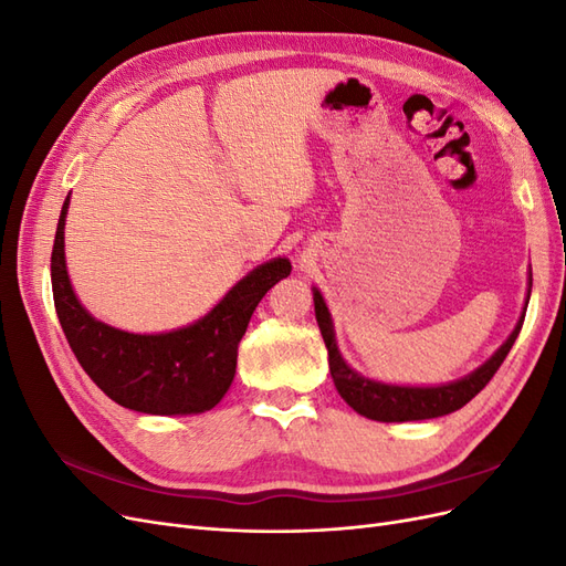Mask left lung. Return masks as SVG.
I'll list each match as a JSON object with an SVG mask.
<instances>
[{"label":"left lung","mask_w":566,"mask_h":566,"mask_svg":"<svg viewBox=\"0 0 566 566\" xmlns=\"http://www.w3.org/2000/svg\"><path fill=\"white\" fill-rule=\"evenodd\" d=\"M314 290V312L318 328L325 342V349H328V364H331V375L333 382L339 391V397L345 399L358 416L378 420V422H408V420H430V418H441L449 416L453 410L462 408L468 401H472L479 391H482L489 380L493 378V373L501 368L505 361L507 352L515 345V339L522 331L524 314H526V304L531 297V271H528V290H526V302L522 316L515 325V331L510 333V337L503 342V345L495 349V354L472 370L470 375L447 385H432V387H413V385H389L380 380H370L364 378L361 373H356L345 358H342L337 349V339H335V325L333 316L328 312V304H325L321 290Z\"/></svg>","instance_id":"1"}]
</instances>
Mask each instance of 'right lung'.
<instances>
[{
  "label": "right lung",
  "instance_id": "1",
  "mask_svg": "<svg viewBox=\"0 0 566 566\" xmlns=\"http://www.w3.org/2000/svg\"><path fill=\"white\" fill-rule=\"evenodd\" d=\"M65 198L54 252L51 290L73 354L84 373L115 403L148 416H196L214 408L229 391L238 342L245 335L254 306L287 279L290 260L276 256L252 269L202 318L169 333H127L94 318L77 300L65 266Z\"/></svg>",
  "mask_w": 566,
  "mask_h": 566
}]
</instances>
